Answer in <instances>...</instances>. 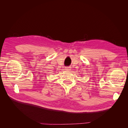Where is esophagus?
Instances as JSON below:
<instances>
[{
  "label": "esophagus",
  "instance_id": "obj_1",
  "mask_svg": "<svg viewBox=\"0 0 128 128\" xmlns=\"http://www.w3.org/2000/svg\"><path fill=\"white\" fill-rule=\"evenodd\" d=\"M70 69H71L70 67H65V70H67V71H69V70H70Z\"/></svg>",
  "mask_w": 128,
  "mask_h": 128
}]
</instances>
